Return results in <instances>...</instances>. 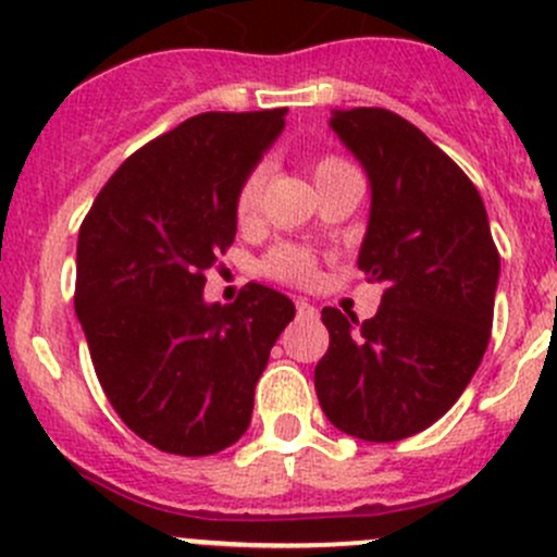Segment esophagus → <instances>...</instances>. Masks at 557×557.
<instances>
[{"mask_svg": "<svg viewBox=\"0 0 557 557\" xmlns=\"http://www.w3.org/2000/svg\"><path fill=\"white\" fill-rule=\"evenodd\" d=\"M296 314H299L301 320H314V318H318V310H314L310 301L299 299V301H296Z\"/></svg>", "mask_w": 557, "mask_h": 557, "instance_id": "esophagus-1", "label": "esophagus"}]
</instances>
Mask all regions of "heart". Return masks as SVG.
Returning <instances> with one entry per match:
<instances>
[{
    "mask_svg": "<svg viewBox=\"0 0 557 557\" xmlns=\"http://www.w3.org/2000/svg\"><path fill=\"white\" fill-rule=\"evenodd\" d=\"M342 166H350V164H345L342 159H334V156H323V159L314 161V180L334 170H342ZM267 177H269V164L267 161H261V164L252 166V170L243 177V183H239L237 196H234V215H237L239 223H250L252 218L258 215V210H261ZM261 272L267 274V277L280 280V283L305 285V283H312L314 277V258L307 250H301V247L280 245L263 258Z\"/></svg>",
    "mask_w": 557,
    "mask_h": 557,
    "instance_id": "heart-1",
    "label": "heart"
}]
</instances>
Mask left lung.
<instances>
[{
    "label": "left lung",
    "instance_id": "8db88e82",
    "mask_svg": "<svg viewBox=\"0 0 557 557\" xmlns=\"http://www.w3.org/2000/svg\"><path fill=\"white\" fill-rule=\"evenodd\" d=\"M331 128L372 183L358 269L385 294L369 320L320 312L331 342L314 391L339 431L398 442L436 423L474 377L502 261L480 190L418 126L356 107L336 110Z\"/></svg>",
    "mask_w": 557,
    "mask_h": 557
}]
</instances>
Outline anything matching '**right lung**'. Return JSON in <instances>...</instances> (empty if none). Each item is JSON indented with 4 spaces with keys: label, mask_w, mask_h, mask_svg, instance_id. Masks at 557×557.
<instances>
[{
    "label": "right lung",
    "mask_w": 557,
    "mask_h": 557,
    "mask_svg": "<svg viewBox=\"0 0 557 557\" xmlns=\"http://www.w3.org/2000/svg\"><path fill=\"white\" fill-rule=\"evenodd\" d=\"M285 107L201 112L128 156L77 234L75 312L117 418L161 453L232 447L250 425L288 296L247 283L234 305L201 290L237 234L234 196L285 128Z\"/></svg>",
    "instance_id": "add662e5"
}]
</instances>
